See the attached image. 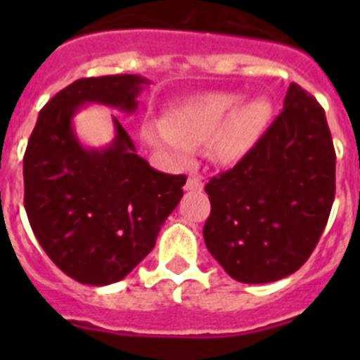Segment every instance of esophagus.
I'll list each match as a JSON object with an SVG mask.
<instances>
[{"mask_svg":"<svg viewBox=\"0 0 360 360\" xmlns=\"http://www.w3.org/2000/svg\"><path fill=\"white\" fill-rule=\"evenodd\" d=\"M186 189L187 191H193V193H200V191L203 189L202 176H198V174H191V176L187 178Z\"/></svg>","mask_w":360,"mask_h":360,"instance_id":"obj_1","label":"esophagus"}]
</instances>
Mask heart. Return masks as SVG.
<instances>
[{
  "instance_id": "heart-1",
  "label": "heart",
  "mask_w": 360,
  "mask_h": 360,
  "mask_svg": "<svg viewBox=\"0 0 360 360\" xmlns=\"http://www.w3.org/2000/svg\"><path fill=\"white\" fill-rule=\"evenodd\" d=\"M270 113L272 104L262 95L240 103L236 94H205L174 106L167 122L149 124L144 135L173 160H187L195 146L211 142L216 160L234 162L262 139Z\"/></svg>"
}]
</instances>
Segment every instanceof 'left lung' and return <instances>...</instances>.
<instances>
[{
	"label": "left lung",
	"instance_id": "8db88e82",
	"mask_svg": "<svg viewBox=\"0 0 360 360\" xmlns=\"http://www.w3.org/2000/svg\"><path fill=\"white\" fill-rule=\"evenodd\" d=\"M205 193L203 240L232 279L257 285L294 274L316 249L335 198V149L319 103L292 82L262 139Z\"/></svg>",
	"mask_w": 360,
	"mask_h": 360
}]
</instances>
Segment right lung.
<instances>
[{
	"label": "right lung",
	"instance_id": "obj_1",
	"mask_svg": "<svg viewBox=\"0 0 360 360\" xmlns=\"http://www.w3.org/2000/svg\"><path fill=\"white\" fill-rule=\"evenodd\" d=\"M148 84L131 73L72 82L39 111L25 151L32 231L50 259L82 285L104 287L126 278L151 252L184 196L187 178L153 169L117 117L115 139L106 148H86L73 129L84 104L133 113Z\"/></svg>",
	"mask_w": 360,
	"mask_h": 360
}]
</instances>
